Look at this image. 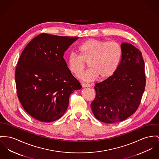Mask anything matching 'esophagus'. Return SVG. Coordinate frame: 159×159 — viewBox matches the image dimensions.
<instances>
[{"label":"esophagus","mask_w":159,"mask_h":159,"mask_svg":"<svg viewBox=\"0 0 159 159\" xmlns=\"http://www.w3.org/2000/svg\"><path fill=\"white\" fill-rule=\"evenodd\" d=\"M82 86L83 87H90V84H85V83H83L82 84Z\"/></svg>","instance_id":"34e87169"}]
</instances>
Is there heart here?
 I'll list each match as a JSON object with an SVG mask.
<instances>
[{"label": "heart", "instance_id": "heart-1", "mask_svg": "<svg viewBox=\"0 0 159 159\" xmlns=\"http://www.w3.org/2000/svg\"><path fill=\"white\" fill-rule=\"evenodd\" d=\"M80 55L70 53L67 58V67L76 76L82 74L88 63L90 69L82 75L85 81H92L98 77L106 80L116 71L120 63L122 50L120 44L115 41L106 42L89 39L78 47Z\"/></svg>", "mask_w": 159, "mask_h": 159}]
</instances>
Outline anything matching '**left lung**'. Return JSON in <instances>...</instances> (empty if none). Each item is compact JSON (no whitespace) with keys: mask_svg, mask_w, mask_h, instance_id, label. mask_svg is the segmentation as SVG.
Returning <instances> with one entry per match:
<instances>
[{"mask_svg":"<svg viewBox=\"0 0 159 159\" xmlns=\"http://www.w3.org/2000/svg\"><path fill=\"white\" fill-rule=\"evenodd\" d=\"M122 54L116 71L96 84V97L91 104L96 118L104 123L124 120L137 110L144 92L146 78L141 52L122 43Z\"/></svg>","mask_w":159,"mask_h":159,"instance_id":"left-lung-1","label":"left lung"}]
</instances>
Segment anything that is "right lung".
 Masks as SVG:
<instances>
[{"instance_id":"right-lung-1","label":"right lung","mask_w":159,"mask_h":159,"mask_svg":"<svg viewBox=\"0 0 159 159\" xmlns=\"http://www.w3.org/2000/svg\"><path fill=\"white\" fill-rule=\"evenodd\" d=\"M78 39L42 33L26 45L20 57L15 74L18 98L24 110L40 122L60 118L70 94L81 89L63 58Z\"/></svg>"}]
</instances>
